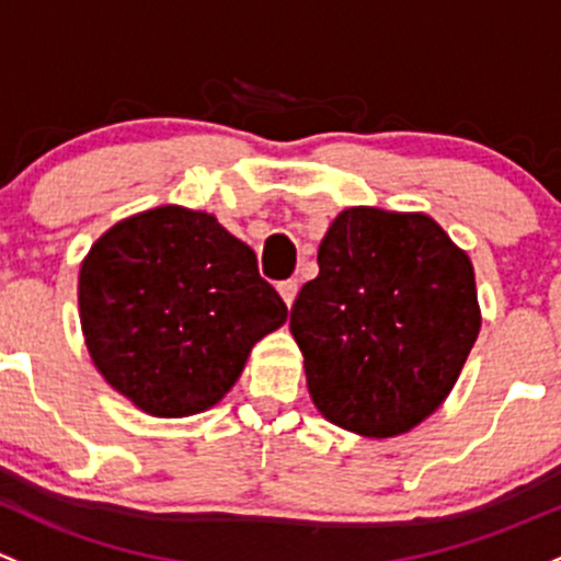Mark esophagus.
I'll use <instances>...</instances> for the list:
<instances>
[{"label": "esophagus", "instance_id": "1", "mask_svg": "<svg viewBox=\"0 0 561 561\" xmlns=\"http://www.w3.org/2000/svg\"><path fill=\"white\" fill-rule=\"evenodd\" d=\"M279 296L287 304V309H290V306L296 304V296H298V282L296 279L282 282V285H279Z\"/></svg>", "mask_w": 561, "mask_h": 561}]
</instances>
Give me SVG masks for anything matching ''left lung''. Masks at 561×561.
<instances>
[{
    "label": "left lung",
    "mask_w": 561,
    "mask_h": 561,
    "mask_svg": "<svg viewBox=\"0 0 561 561\" xmlns=\"http://www.w3.org/2000/svg\"><path fill=\"white\" fill-rule=\"evenodd\" d=\"M317 263L290 314L317 411L363 438L409 433L449 398L479 339L468 252L424 211L350 206Z\"/></svg>",
    "instance_id": "8db88e82"
}]
</instances>
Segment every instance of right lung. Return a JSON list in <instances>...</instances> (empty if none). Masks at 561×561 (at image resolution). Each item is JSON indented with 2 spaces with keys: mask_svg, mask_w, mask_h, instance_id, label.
<instances>
[{
  "mask_svg": "<svg viewBox=\"0 0 561 561\" xmlns=\"http://www.w3.org/2000/svg\"><path fill=\"white\" fill-rule=\"evenodd\" d=\"M80 325L104 381L161 420L220 403L285 325L250 247L209 211L163 204L115 222L80 263Z\"/></svg>",
  "mask_w": 561,
  "mask_h": 561,
  "instance_id": "right-lung-1",
  "label": "right lung"
}]
</instances>
